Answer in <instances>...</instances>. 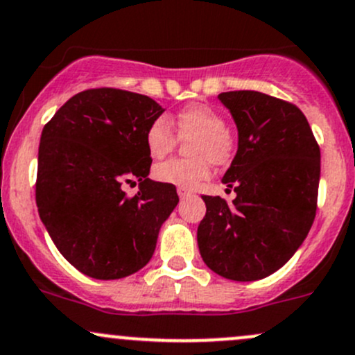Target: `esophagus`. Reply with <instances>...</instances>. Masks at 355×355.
<instances>
[{
  "instance_id": "1",
  "label": "esophagus",
  "mask_w": 355,
  "mask_h": 355,
  "mask_svg": "<svg viewBox=\"0 0 355 355\" xmlns=\"http://www.w3.org/2000/svg\"><path fill=\"white\" fill-rule=\"evenodd\" d=\"M178 196H180V199H185V197L193 196V190L184 189V187H178Z\"/></svg>"
}]
</instances>
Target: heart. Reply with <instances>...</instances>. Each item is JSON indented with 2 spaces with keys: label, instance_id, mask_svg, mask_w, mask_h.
Segmentation results:
<instances>
[{
  "label": "heart",
  "instance_id": "heart-1",
  "mask_svg": "<svg viewBox=\"0 0 355 355\" xmlns=\"http://www.w3.org/2000/svg\"><path fill=\"white\" fill-rule=\"evenodd\" d=\"M177 130L182 139H190L193 159H170L155 168L156 180L184 189H196L211 175L209 159L225 163L233 151V141L226 130V121L207 105H193L177 115ZM194 139L192 140L191 137ZM175 132L165 117L156 119L146 130V148L153 158H165L175 148Z\"/></svg>",
  "mask_w": 355,
  "mask_h": 355
}]
</instances>
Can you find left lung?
<instances>
[{"label": "left lung", "instance_id": "1", "mask_svg": "<svg viewBox=\"0 0 355 355\" xmlns=\"http://www.w3.org/2000/svg\"><path fill=\"white\" fill-rule=\"evenodd\" d=\"M238 130V149L223 177L236 197L202 196L197 227L204 263L231 281H259L303 245L316 214L320 148L304 114L260 92L218 95ZM226 189V190H227Z\"/></svg>", "mask_w": 355, "mask_h": 355}]
</instances>
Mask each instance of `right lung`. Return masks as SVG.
<instances>
[{"label":"right lung","mask_w":355,"mask_h":355,"mask_svg":"<svg viewBox=\"0 0 355 355\" xmlns=\"http://www.w3.org/2000/svg\"><path fill=\"white\" fill-rule=\"evenodd\" d=\"M163 112L139 93L87 89L42 130L39 216L61 255L88 277L114 281L141 270L177 207L175 185L149 178L146 130ZM134 178L140 190L129 200L121 185Z\"/></svg>","instance_id":"right-lung-1"}]
</instances>
